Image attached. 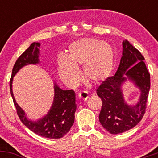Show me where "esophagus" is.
<instances>
[{
	"label": "esophagus",
	"mask_w": 158,
	"mask_h": 158,
	"mask_svg": "<svg viewBox=\"0 0 158 158\" xmlns=\"http://www.w3.org/2000/svg\"><path fill=\"white\" fill-rule=\"evenodd\" d=\"M78 97L81 100H86L89 96H88V93L87 91H81L78 94Z\"/></svg>",
	"instance_id": "1"
}]
</instances>
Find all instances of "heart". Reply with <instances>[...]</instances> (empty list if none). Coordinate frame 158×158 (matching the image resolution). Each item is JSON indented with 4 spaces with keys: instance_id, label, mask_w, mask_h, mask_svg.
Segmentation results:
<instances>
[{
    "instance_id": "obj_1",
    "label": "heart",
    "mask_w": 158,
    "mask_h": 158,
    "mask_svg": "<svg viewBox=\"0 0 158 158\" xmlns=\"http://www.w3.org/2000/svg\"><path fill=\"white\" fill-rule=\"evenodd\" d=\"M114 52L109 44L101 40L82 39L69 47L68 58L60 56L58 69L60 78L66 85H74L80 80L79 66L84 67L85 79L94 84H100L111 74Z\"/></svg>"
}]
</instances>
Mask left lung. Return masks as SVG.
<instances>
[{
	"mask_svg": "<svg viewBox=\"0 0 158 158\" xmlns=\"http://www.w3.org/2000/svg\"><path fill=\"white\" fill-rule=\"evenodd\" d=\"M144 57L127 40L123 42V56L113 77H108L97 89L102 105L99 119L105 129L112 135L123 133L134 128L144 116L150 90V74ZM132 81L141 90L139 102L134 106L125 102L122 85Z\"/></svg>",
	"mask_w": 158,
	"mask_h": 158,
	"instance_id": "1",
	"label": "left lung"
}]
</instances>
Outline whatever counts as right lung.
Here are the masks:
<instances>
[{
	"label": "right lung",
	"instance_id": "1",
	"mask_svg": "<svg viewBox=\"0 0 158 158\" xmlns=\"http://www.w3.org/2000/svg\"><path fill=\"white\" fill-rule=\"evenodd\" d=\"M40 43L34 42L15 61L11 77L10 88L19 119L30 130L36 135L50 139H59L64 137L70 131L75 119L76 95L73 90H64L57 84H54V99L48 114L37 121H32L27 117L22 108L16 102L12 92V80L19 70L28 64L39 63Z\"/></svg>",
	"mask_w": 158,
	"mask_h": 158
}]
</instances>
